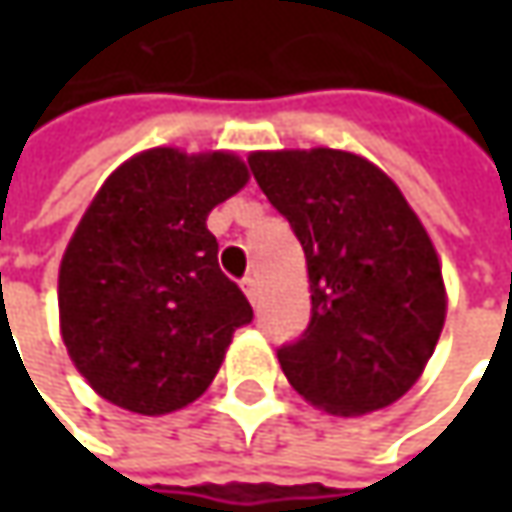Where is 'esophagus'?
Masks as SVG:
<instances>
[{
    "instance_id": "34e87169",
    "label": "esophagus",
    "mask_w": 512,
    "mask_h": 512,
    "mask_svg": "<svg viewBox=\"0 0 512 512\" xmlns=\"http://www.w3.org/2000/svg\"><path fill=\"white\" fill-rule=\"evenodd\" d=\"M242 290H245V296L256 305V299H259V282H256V276H245L242 279Z\"/></svg>"
}]
</instances>
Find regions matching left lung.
Wrapping results in <instances>:
<instances>
[{"mask_svg":"<svg viewBox=\"0 0 512 512\" xmlns=\"http://www.w3.org/2000/svg\"><path fill=\"white\" fill-rule=\"evenodd\" d=\"M247 165L307 259L310 322L276 350L287 382L327 413L393 404L422 376L447 310L422 222L356 153H250Z\"/></svg>","mask_w":512,"mask_h":512,"instance_id":"obj_1","label":"left lung"}]
</instances>
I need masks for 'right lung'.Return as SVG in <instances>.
Masks as SVG:
<instances>
[{
    "mask_svg": "<svg viewBox=\"0 0 512 512\" xmlns=\"http://www.w3.org/2000/svg\"><path fill=\"white\" fill-rule=\"evenodd\" d=\"M247 182L233 153L133 156L90 202L59 267L62 339L108 402L162 416L205 393L253 307L207 213Z\"/></svg>",
    "mask_w": 512,
    "mask_h": 512,
    "instance_id": "1",
    "label": "right lung"
}]
</instances>
